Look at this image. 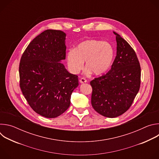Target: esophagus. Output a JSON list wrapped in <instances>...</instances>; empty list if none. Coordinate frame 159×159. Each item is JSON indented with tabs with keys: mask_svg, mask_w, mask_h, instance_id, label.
<instances>
[{
	"mask_svg": "<svg viewBox=\"0 0 159 159\" xmlns=\"http://www.w3.org/2000/svg\"><path fill=\"white\" fill-rule=\"evenodd\" d=\"M79 81H80V82L81 84H84V83H86V82H87V80H86L85 79H84V78H81Z\"/></svg>",
	"mask_w": 159,
	"mask_h": 159,
	"instance_id": "obj_1",
	"label": "esophagus"
}]
</instances>
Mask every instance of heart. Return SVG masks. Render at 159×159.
<instances>
[{"label": "heart", "mask_w": 159, "mask_h": 159, "mask_svg": "<svg viewBox=\"0 0 159 159\" xmlns=\"http://www.w3.org/2000/svg\"><path fill=\"white\" fill-rule=\"evenodd\" d=\"M114 56V48L109 43L90 39L80 43L75 50L68 52L66 59L69 70L74 74L80 72L85 61L87 74L92 72L100 75L109 70Z\"/></svg>", "instance_id": "obj_1"}]
</instances>
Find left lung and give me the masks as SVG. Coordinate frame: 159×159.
Returning <instances> with one entry per match:
<instances>
[{
    "instance_id": "left-lung-1",
    "label": "left lung",
    "mask_w": 159,
    "mask_h": 159,
    "mask_svg": "<svg viewBox=\"0 0 159 159\" xmlns=\"http://www.w3.org/2000/svg\"><path fill=\"white\" fill-rule=\"evenodd\" d=\"M117 43L116 56L111 70L90 82L91 104L96 111L107 118H116L131 106L140 86L141 68L133 49L113 31Z\"/></svg>"
}]
</instances>
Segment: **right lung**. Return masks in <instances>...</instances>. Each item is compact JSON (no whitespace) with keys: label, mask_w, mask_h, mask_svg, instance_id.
<instances>
[{"label":"right lung","mask_w":159,"mask_h":159,"mask_svg":"<svg viewBox=\"0 0 159 159\" xmlns=\"http://www.w3.org/2000/svg\"><path fill=\"white\" fill-rule=\"evenodd\" d=\"M65 39L61 31H44L29 44L20 59L21 91L31 108L45 118L63 114L79 85L78 76L61 63L65 59Z\"/></svg>","instance_id":"obj_1"}]
</instances>
